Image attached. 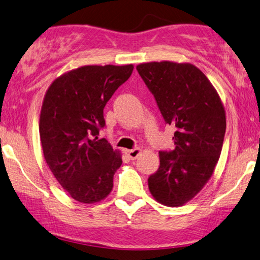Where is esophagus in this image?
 Segmentation results:
<instances>
[{
	"label": "esophagus",
	"mask_w": 260,
	"mask_h": 260,
	"mask_svg": "<svg viewBox=\"0 0 260 260\" xmlns=\"http://www.w3.org/2000/svg\"><path fill=\"white\" fill-rule=\"evenodd\" d=\"M140 153H142V150H140V148H134V150H126L125 151L126 156L131 160L137 159L138 156L140 155Z\"/></svg>",
	"instance_id": "obj_1"
}]
</instances>
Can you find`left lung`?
I'll use <instances>...</instances> for the list:
<instances>
[{
  "label": "left lung",
  "mask_w": 260,
  "mask_h": 260,
  "mask_svg": "<svg viewBox=\"0 0 260 260\" xmlns=\"http://www.w3.org/2000/svg\"><path fill=\"white\" fill-rule=\"evenodd\" d=\"M165 122L176 127L175 150L160 152V167L148 178L156 202L178 207L190 202L213 175L226 133V112L215 87L191 63L137 66Z\"/></svg>",
  "instance_id": "left-lung-1"
}]
</instances>
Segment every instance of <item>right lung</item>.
<instances>
[{
    "label": "right lung",
    "instance_id": "right-lung-1",
    "mask_svg": "<svg viewBox=\"0 0 260 260\" xmlns=\"http://www.w3.org/2000/svg\"><path fill=\"white\" fill-rule=\"evenodd\" d=\"M133 71L134 64L84 66L58 76L46 91L42 153L57 182L79 203H99L112 192L122 154L96 136L105 125L106 104Z\"/></svg>",
    "mask_w": 260,
    "mask_h": 260
}]
</instances>
